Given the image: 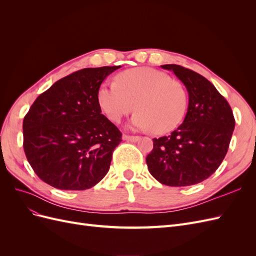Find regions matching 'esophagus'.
Wrapping results in <instances>:
<instances>
[{
	"label": "esophagus",
	"mask_w": 256,
	"mask_h": 256,
	"mask_svg": "<svg viewBox=\"0 0 256 256\" xmlns=\"http://www.w3.org/2000/svg\"><path fill=\"white\" fill-rule=\"evenodd\" d=\"M124 140H126V141H129V142H136V141H138L140 140V136H124Z\"/></svg>",
	"instance_id": "esophagus-1"
}]
</instances>
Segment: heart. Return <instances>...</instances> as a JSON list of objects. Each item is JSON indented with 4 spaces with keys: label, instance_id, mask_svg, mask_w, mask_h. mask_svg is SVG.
Wrapping results in <instances>:
<instances>
[{
    "label": "heart",
    "instance_id": "1",
    "mask_svg": "<svg viewBox=\"0 0 256 256\" xmlns=\"http://www.w3.org/2000/svg\"><path fill=\"white\" fill-rule=\"evenodd\" d=\"M98 104L108 118L120 122L126 115L136 129L164 134L180 125L188 104L184 85L152 68H134L106 82L98 90Z\"/></svg>",
    "mask_w": 256,
    "mask_h": 256
}]
</instances>
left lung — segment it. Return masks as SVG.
<instances>
[{
    "label": "left lung",
    "instance_id": "obj_1",
    "mask_svg": "<svg viewBox=\"0 0 256 256\" xmlns=\"http://www.w3.org/2000/svg\"><path fill=\"white\" fill-rule=\"evenodd\" d=\"M172 70L189 94L184 122L173 132L152 138L146 164L156 180L171 187L191 186L212 175L228 152L235 118L228 102L203 76L180 65Z\"/></svg>",
    "mask_w": 256,
    "mask_h": 256
}]
</instances>
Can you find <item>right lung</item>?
<instances>
[{"mask_svg":"<svg viewBox=\"0 0 256 256\" xmlns=\"http://www.w3.org/2000/svg\"><path fill=\"white\" fill-rule=\"evenodd\" d=\"M120 66L84 68L36 98L23 120V148L37 176L60 190H85L110 168L122 132L102 114L98 90Z\"/></svg>","mask_w":256,"mask_h":256,"instance_id":"1","label":"right lung"}]
</instances>
